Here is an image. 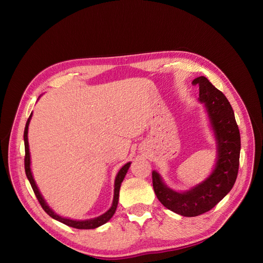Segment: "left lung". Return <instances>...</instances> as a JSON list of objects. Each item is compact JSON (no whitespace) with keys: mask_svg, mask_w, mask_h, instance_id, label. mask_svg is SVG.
Segmentation results:
<instances>
[{"mask_svg":"<svg viewBox=\"0 0 263 263\" xmlns=\"http://www.w3.org/2000/svg\"><path fill=\"white\" fill-rule=\"evenodd\" d=\"M198 85L200 101L205 103L217 140V162L211 176L187 192H176L153 172V185L158 200L168 210L182 216L194 217L211 211L233 189L240 156V133L232 105L224 93L216 89L205 77L192 81Z\"/></svg>","mask_w":263,"mask_h":263,"instance_id":"obj_1","label":"left lung"}]
</instances>
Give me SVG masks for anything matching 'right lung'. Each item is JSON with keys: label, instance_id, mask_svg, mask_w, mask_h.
Wrapping results in <instances>:
<instances>
[{"label": "right lung", "instance_id": "add662e5", "mask_svg": "<svg viewBox=\"0 0 263 263\" xmlns=\"http://www.w3.org/2000/svg\"><path fill=\"white\" fill-rule=\"evenodd\" d=\"M30 117L31 114L29 115V118L27 119V123L25 126V130H24V142H25V159H24V164H25V172H26V177L30 183L31 187H33L34 193L37 197V200L39 202V204L42 205L43 210L49 215L50 217L54 218L59 220L60 222H63V224L70 226V227H73L77 229H94L97 228L103 224H105L107 222L112 216L114 215L116 208H117V204H118V196H119V189H121V184L122 182L126 176L127 170L129 169V165L130 162L126 163L123 168L118 171L117 176H116V180H115V189H114V200H113V204H112V208H110L105 214L101 215V216L97 217V218H93V219H87V220H73V219H69V218H65V217H61L59 215L54 214L50 209L49 206L46 204L45 200L43 198L42 194L39 193V190L36 185V183L33 179V176H31V171H30V156H29V148H28V138H27V134H28V125H29V121H30Z\"/></svg>", "mask_w": 263, "mask_h": 263}]
</instances>
